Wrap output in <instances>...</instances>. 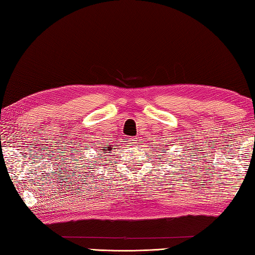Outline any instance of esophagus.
I'll list each match as a JSON object with an SVG mask.
<instances>
[{"label":"esophagus","instance_id":"34e87169","mask_svg":"<svg viewBox=\"0 0 255 255\" xmlns=\"http://www.w3.org/2000/svg\"><path fill=\"white\" fill-rule=\"evenodd\" d=\"M130 144L133 146L137 145V140L135 139V137H132V139H130Z\"/></svg>","mask_w":255,"mask_h":255}]
</instances>
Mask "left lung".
Returning <instances> with one entry per match:
<instances>
[{
	"instance_id": "1",
	"label": "left lung",
	"mask_w": 255,
	"mask_h": 255,
	"mask_svg": "<svg viewBox=\"0 0 255 255\" xmlns=\"http://www.w3.org/2000/svg\"><path fill=\"white\" fill-rule=\"evenodd\" d=\"M166 150H169V146H166V148H164ZM157 152H159V151H157ZM171 162V161H170Z\"/></svg>"
}]
</instances>
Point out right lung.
Listing matches in <instances>:
<instances>
[{
  "mask_svg": "<svg viewBox=\"0 0 255 255\" xmlns=\"http://www.w3.org/2000/svg\"><path fill=\"white\" fill-rule=\"evenodd\" d=\"M101 150H102V152H103L102 154H106V153H109V151L113 150V146H112V145H105V146H103V149H101ZM100 158H103V155H102V157H100Z\"/></svg>",
  "mask_w": 255,
  "mask_h": 255,
  "instance_id": "add662e5",
  "label": "right lung"
}]
</instances>
